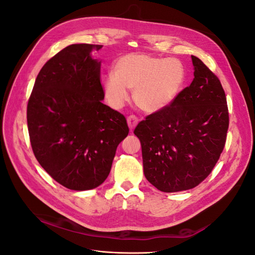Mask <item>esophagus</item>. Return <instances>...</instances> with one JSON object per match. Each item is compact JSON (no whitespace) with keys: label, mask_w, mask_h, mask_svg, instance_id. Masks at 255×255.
Segmentation results:
<instances>
[{"label":"esophagus","mask_w":255,"mask_h":255,"mask_svg":"<svg viewBox=\"0 0 255 255\" xmlns=\"http://www.w3.org/2000/svg\"><path fill=\"white\" fill-rule=\"evenodd\" d=\"M127 121H128V128L130 129V132H132V130L135 128V127L137 126L138 118L136 117V116L132 115V116H129V117H128Z\"/></svg>","instance_id":"obj_1"}]
</instances>
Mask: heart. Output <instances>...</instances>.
<instances>
[{
    "mask_svg": "<svg viewBox=\"0 0 255 255\" xmlns=\"http://www.w3.org/2000/svg\"><path fill=\"white\" fill-rule=\"evenodd\" d=\"M186 82V70L181 60L145 53H129L117 59L114 73L103 81L104 95L116 109L125 104L128 89L134 101L146 113H157L172 104Z\"/></svg>",
    "mask_w": 255,
    "mask_h": 255,
    "instance_id": "1",
    "label": "heart"
}]
</instances>
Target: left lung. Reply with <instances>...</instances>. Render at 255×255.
Instances as JSON below:
<instances>
[{"label": "left lung", "mask_w": 255, "mask_h": 255, "mask_svg": "<svg viewBox=\"0 0 255 255\" xmlns=\"http://www.w3.org/2000/svg\"><path fill=\"white\" fill-rule=\"evenodd\" d=\"M195 78L175 101L138 123L143 173L164 192L196 187L210 174L225 148L227 98L219 79L191 55Z\"/></svg>", "instance_id": "8db88e82"}]
</instances>
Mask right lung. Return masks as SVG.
Listing matches in <instances>:
<instances>
[{"mask_svg": "<svg viewBox=\"0 0 255 255\" xmlns=\"http://www.w3.org/2000/svg\"><path fill=\"white\" fill-rule=\"evenodd\" d=\"M102 45H68L38 73L27 104L30 144L38 163L72 190L100 186L118 144L128 134L125 116L102 103Z\"/></svg>", "mask_w": 255, "mask_h": 255, "instance_id": "1", "label": "right lung"}]
</instances>
